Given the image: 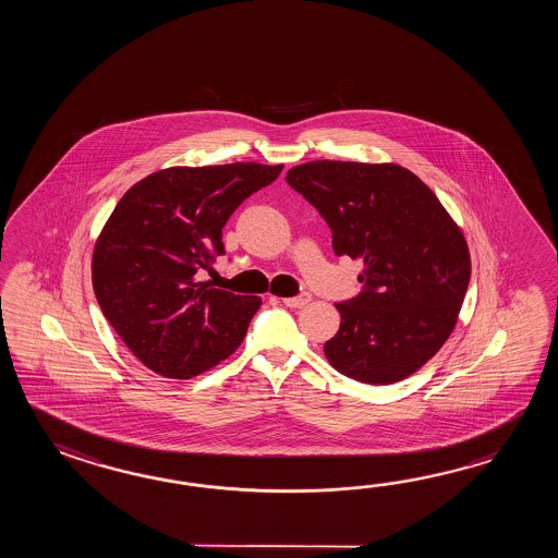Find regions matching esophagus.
<instances>
[{"label": "esophagus", "mask_w": 558, "mask_h": 558, "mask_svg": "<svg viewBox=\"0 0 558 558\" xmlns=\"http://www.w3.org/2000/svg\"><path fill=\"white\" fill-rule=\"evenodd\" d=\"M308 301H311V295L308 293H301V295L296 296H287L283 299L284 305L291 308H301L307 305Z\"/></svg>", "instance_id": "obj_1"}]
</instances>
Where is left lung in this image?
Masks as SVG:
<instances>
[{"label":"left lung","mask_w":558,"mask_h":558,"mask_svg":"<svg viewBox=\"0 0 558 558\" xmlns=\"http://www.w3.org/2000/svg\"><path fill=\"white\" fill-rule=\"evenodd\" d=\"M287 183L332 231L335 255L363 259L365 289L335 303L341 327L325 343L332 367L391 385L423 367L449 339L471 279L461 227L427 185L397 163L308 161Z\"/></svg>","instance_id":"obj_1"}]
</instances>
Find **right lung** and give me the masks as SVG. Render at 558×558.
<instances>
[{"label": "right lung", "instance_id": "right-lung-1", "mask_svg": "<svg viewBox=\"0 0 558 558\" xmlns=\"http://www.w3.org/2000/svg\"><path fill=\"white\" fill-rule=\"evenodd\" d=\"M283 166L169 167L119 199L95 241L92 283L121 341L147 368L191 379L243 343L262 296L197 281L223 255V227Z\"/></svg>", "mask_w": 558, "mask_h": 558}]
</instances>
